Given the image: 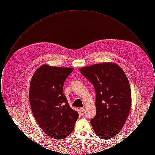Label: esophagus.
Segmentation results:
<instances>
[{"label":"esophagus","mask_w":155,"mask_h":155,"mask_svg":"<svg viewBox=\"0 0 155 155\" xmlns=\"http://www.w3.org/2000/svg\"><path fill=\"white\" fill-rule=\"evenodd\" d=\"M80 110H81L82 114H84V113H85V109H84V107H81V108H80Z\"/></svg>","instance_id":"obj_1"}]
</instances>
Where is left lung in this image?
Here are the masks:
<instances>
[{"mask_svg":"<svg viewBox=\"0 0 155 155\" xmlns=\"http://www.w3.org/2000/svg\"><path fill=\"white\" fill-rule=\"evenodd\" d=\"M94 87L96 113L91 123L102 139L116 136L124 125L131 106V89L124 71L112 63L96 64L80 70Z\"/></svg>","mask_w":155,"mask_h":155,"instance_id":"obj_1","label":"left lung"}]
</instances>
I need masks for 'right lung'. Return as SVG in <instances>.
Returning a JSON list of instances; mask_svg holds the SVG:
<instances>
[{
  "mask_svg": "<svg viewBox=\"0 0 155 155\" xmlns=\"http://www.w3.org/2000/svg\"><path fill=\"white\" fill-rule=\"evenodd\" d=\"M73 68L44 64L33 75L29 91L32 112L38 124L49 137L63 139L73 131L78 113L69 106L64 82Z\"/></svg>",
  "mask_w": 155,
  "mask_h": 155,
  "instance_id": "obj_1",
  "label": "right lung"
}]
</instances>
